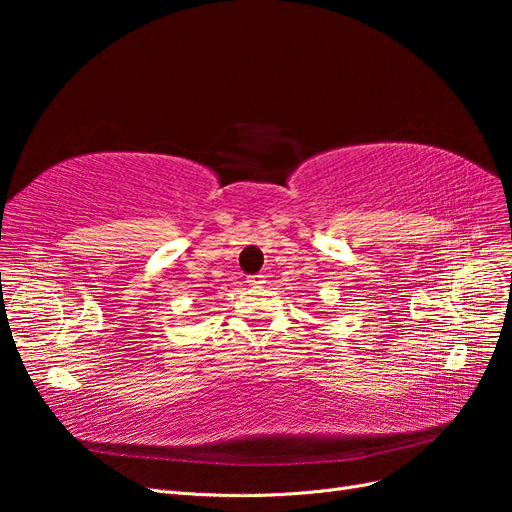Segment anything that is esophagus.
<instances>
[{"instance_id": "34e87169", "label": "esophagus", "mask_w": 512, "mask_h": 512, "mask_svg": "<svg viewBox=\"0 0 512 512\" xmlns=\"http://www.w3.org/2000/svg\"><path fill=\"white\" fill-rule=\"evenodd\" d=\"M265 282H267V280H265V275H252L250 280H247V284L254 286V288H260V286L265 284Z\"/></svg>"}]
</instances>
